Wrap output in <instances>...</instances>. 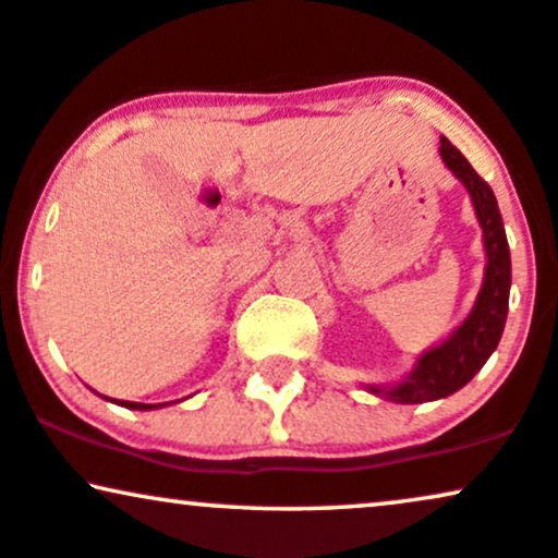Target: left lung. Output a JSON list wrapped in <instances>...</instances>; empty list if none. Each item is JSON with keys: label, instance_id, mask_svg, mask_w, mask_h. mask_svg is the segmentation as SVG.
<instances>
[{"label": "left lung", "instance_id": "left-lung-1", "mask_svg": "<svg viewBox=\"0 0 558 558\" xmlns=\"http://www.w3.org/2000/svg\"><path fill=\"white\" fill-rule=\"evenodd\" d=\"M440 154L442 161L453 169L456 178L466 185L471 201H474L478 223L484 231L486 272L469 319L446 342L425 352L417 361V368L409 373L407 380H401L399 386L389 391L371 389L373 393H384L386 399L399 401V404H422V401L450 397L453 391L463 389L497 350L507 319V303H510V246H507L497 197L448 138H440Z\"/></svg>", "mask_w": 558, "mask_h": 558}]
</instances>
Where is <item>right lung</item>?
Listing matches in <instances>:
<instances>
[{"label":"right lung","instance_id":"add662e5","mask_svg":"<svg viewBox=\"0 0 558 558\" xmlns=\"http://www.w3.org/2000/svg\"><path fill=\"white\" fill-rule=\"evenodd\" d=\"M121 407H129V409H154V407H161V404H138V401H118Z\"/></svg>","mask_w":558,"mask_h":558}]
</instances>
